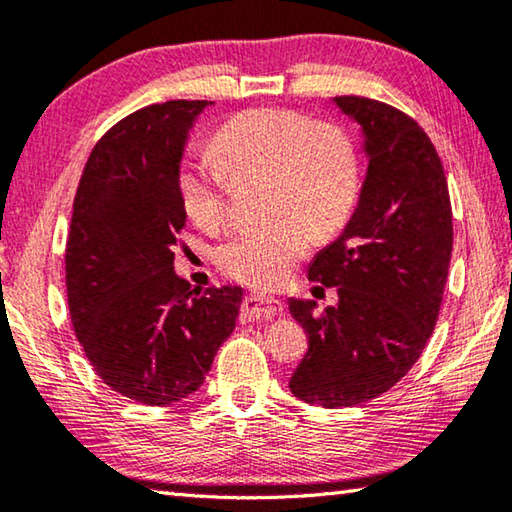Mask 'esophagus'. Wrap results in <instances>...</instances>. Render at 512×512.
Masks as SVG:
<instances>
[{
	"mask_svg": "<svg viewBox=\"0 0 512 512\" xmlns=\"http://www.w3.org/2000/svg\"><path fill=\"white\" fill-rule=\"evenodd\" d=\"M282 302L275 298H266V296H257V293H250L244 300V307H241V318L244 320H268L275 316H282Z\"/></svg>",
	"mask_w": 512,
	"mask_h": 512,
	"instance_id": "esophagus-1",
	"label": "esophagus"
}]
</instances>
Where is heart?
<instances>
[{"label":"heart","mask_w":512,"mask_h":512,"mask_svg":"<svg viewBox=\"0 0 512 512\" xmlns=\"http://www.w3.org/2000/svg\"><path fill=\"white\" fill-rule=\"evenodd\" d=\"M212 155L189 153L178 164V196L189 219L214 230L228 216V173H266L268 221L225 237L214 262L250 287H277L311 246L350 221L361 164L350 133L289 108H248L212 135Z\"/></svg>","instance_id":"1"}]
</instances>
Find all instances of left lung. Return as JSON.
<instances>
[{
    "mask_svg": "<svg viewBox=\"0 0 512 512\" xmlns=\"http://www.w3.org/2000/svg\"><path fill=\"white\" fill-rule=\"evenodd\" d=\"M361 126L366 180L341 237L309 264V280L339 287V302L289 300L309 350L289 379L307 404L341 409L393 388L436 327L452 259L447 178L418 121L388 103L334 97Z\"/></svg>",
    "mask_w": 512,
    "mask_h": 512,
    "instance_id": "1",
    "label": "left lung"
}]
</instances>
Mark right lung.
<instances>
[{
	"label": "right lung",
	"instance_id": "1",
	"mask_svg": "<svg viewBox=\"0 0 512 512\" xmlns=\"http://www.w3.org/2000/svg\"><path fill=\"white\" fill-rule=\"evenodd\" d=\"M212 101H167L121 119L94 146L65 250L69 316L85 357L119 395L151 406L201 388L237 325L241 287L205 293L173 271L187 212L178 164Z\"/></svg>",
	"mask_w": 512,
	"mask_h": 512
}]
</instances>
